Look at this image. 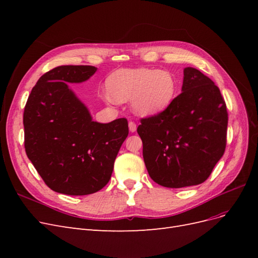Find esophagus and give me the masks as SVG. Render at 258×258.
Wrapping results in <instances>:
<instances>
[{
    "label": "esophagus",
    "mask_w": 258,
    "mask_h": 258,
    "mask_svg": "<svg viewBox=\"0 0 258 258\" xmlns=\"http://www.w3.org/2000/svg\"><path fill=\"white\" fill-rule=\"evenodd\" d=\"M129 130L131 132H136L137 131V123L135 121H132V120L129 121Z\"/></svg>",
    "instance_id": "1"
}]
</instances>
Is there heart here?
Wrapping results in <instances>:
<instances>
[{
	"instance_id": "1",
	"label": "heart",
	"mask_w": 258,
	"mask_h": 258,
	"mask_svg": "<svg viewBox=\"0 0 258 258\" xmlns=\"http://www.w3.org/2000/svg\"><path fill=\"white\" fill-rule=\"evenodd\" d=\"M110 96L121 102L131 98V105L140 115L159 113L171 104L177 89L173 73L165 70L122 69L108 76Z\"/></svg>"
}]
</instances>
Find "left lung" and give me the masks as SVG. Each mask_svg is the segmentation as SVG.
Returning <instances> with one entry per match:
<instances>
[{"label":"left lung","mask_w":258,"mask_h":258,"mask_svg":"<svg viewBox=\"0 0 258 258\" xmlns=\"http://www.w3.org/2000/svg\"><path fill=\"white\" fill-rule=\"evenodd\" d=\"M227 123L217 86L199 70L185 68L182 92L138 127L151 178L169 188L204 183L224 155Z\"/></svg>","instance_id":"8db88e82"}]
</instances>
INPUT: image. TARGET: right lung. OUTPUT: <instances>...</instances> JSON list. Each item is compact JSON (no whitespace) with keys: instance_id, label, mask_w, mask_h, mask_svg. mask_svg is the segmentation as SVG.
Here are the masks:
<instances>
[{"instance_id":"right-lung-1","label":"right lung","mask_w":258,"mask_h":258,"mask_svg":"<svg viewBox=\"0 0 258 258\" xmlns=\"http://www.w3.org/2000/svg\"><path fill=\"white\" fill-rule=\"evenodd\" d=\"M92 66H61L46 72L32 88L23 112L28 158L50 189L84 196L102 189L129 129L126 118L93 121L88 108L67 83H82Z\"/></svg>"}]
</instances>
